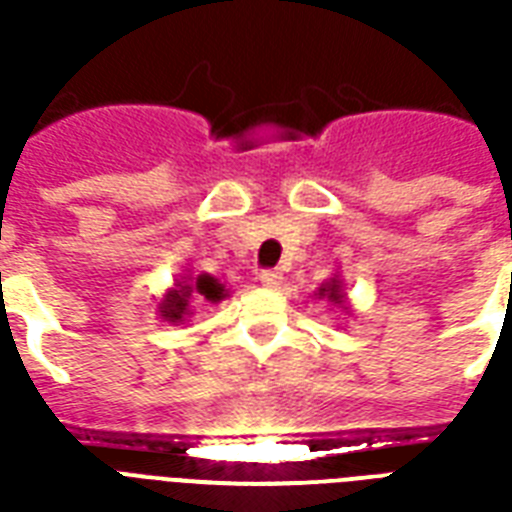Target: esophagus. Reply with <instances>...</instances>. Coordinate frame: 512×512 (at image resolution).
<instances>
[{
	"mask_svg": "<svg viewBox=\"0 0 512 512\" xmlns=\"http://www.w3.org/2000/svg\"><path fill=\"white\" fill-rule=\"evenodd\" d=\"M257 279H260V285H263V288H279V285H282V274H279L277 268H266V271H260Z\"/></svg>",
	"mask_w": 512,
	"mask_h": 512,
	"instance_id": "34e87169",
	"label": "esophagus"
}]
</instances>
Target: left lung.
Instances as JSON below:
<instances>
[{
	"label": "left lung",
	"mask_w": 512,
	"mask_h": 512,
	"mask_svg": "<svg viewBox=\"0 0 512 512\" xmlns=\"http://www.w3.org/2000/svg\"><path fill=\"white\" fill-rule=\"evenodd\" d=\"M318 299H326L332 301V304H337V307H345V296H343V282L337 277H332L326 285H321L318 288V293H315Z\"/></svg>",
	"instance_id": "obj_1"
}]
</instances>
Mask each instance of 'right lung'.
<instances>
[{"label":"right lung","instance_id":"add662e5","mask_svg":"<svg viewBox=\"0 0 512 512\" xmlns=\"http://www.w3.org/2000/svg\"><path fill=\"white\" fill-rule=\"evenodd\" d=\"M194 293H200L208 301H219L224 296V288L216 279L208 277V274H200L197 279L180 277L175 282V288L167 290V296L158 304V315L167 323H183L191 315L189 299Z\"/></svg>","mask_w":512,"mask_h":512}]
</instances>
